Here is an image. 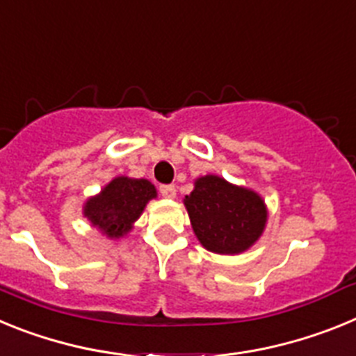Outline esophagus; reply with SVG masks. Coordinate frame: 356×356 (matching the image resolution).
I'll list each match as a JSON object with an SVG mask.
<instances>
[{
  "mask_svg": "<svg viewBox=\"0 0 356 356\" xmlns=\"http://www.w3.org/2000/svg\"><path fill=\"white\" fill-rule=\"evenodd\" d=\"M159 191H160V194H162L163 197H168V200H172V197H176V187H175V185H160Z\"/></svg>",
  "mask_w": 356,
  "mask_h": 356,
  "instance_id": "esophagus-1",
  "label": "esophagus"
}]
</instances>
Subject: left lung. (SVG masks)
Instances as JSON below:
<instances>
[{"instance_id": "obj_1", "label": "left lung", "mask_w": 356, "mask_h": 356, "mask_svg": "<svg viewBox=\"0 0 356 356\" xmlns=\"http://www.w3.org/2000/svg\"><path fill=\"white\" fill-rule=\"evenodd\" d=\"M184 203L197 241L212 253H242L259 241L266 228L262 197L216 175L197 178Z\"/></svg>"}]
</instances>
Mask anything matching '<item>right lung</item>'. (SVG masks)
<instances>
[{
  "mask_svg": "<svg viewBox=\"0 0 356 356\" xmlns=\"http://www.w3.org/2000/svg\"><path fill=\"white\" fill-rule=\"evenodd\" d=\"M153 197H156V188L151 181L118 176L85 203L83 216L106 237H124Z\"/></svg>",
  "mask_w": 356,
  "mask_h": 356,
  "instance_id": "1",
  "label": "right lung"
}]
</instances>
